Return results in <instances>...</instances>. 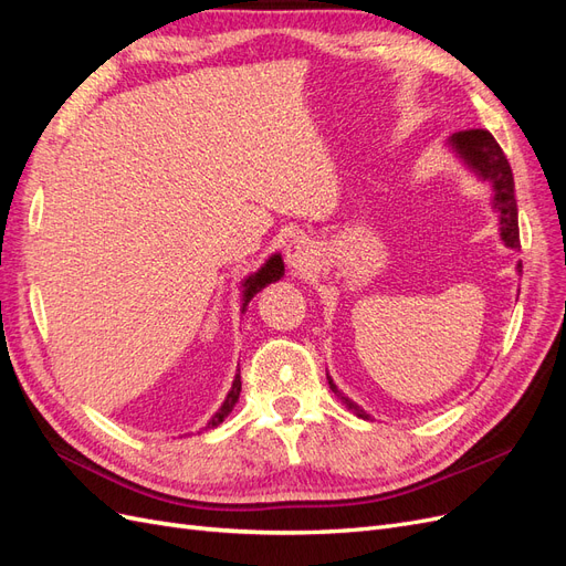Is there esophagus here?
Wrapping results in <instances>:
<instances>
[{"label": "esophagus", "instance_id": "34e87169", "mask_svg": "<svg viewBox=\"0 0 566 566\" xmlns=\"http://www.w3.org/2000/svg\"><path fill=\"white\" fill-rule=\"evenodd\" d=\"M285 262L297 273L306 271V269H312L316 262V250L304 235H297L285 245Z\"/></svg>", "mask_w": 566, "mask_h": 566}]
</instances>
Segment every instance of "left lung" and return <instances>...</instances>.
<instances>
[{
    "instance_id": "8db88e82",
    "label": "left lung",
    "mask_w": 566,
    "mask_h": 566,
    "mask_svg": "<svg viewBox=\"0 0 566 566\" xmlns=\"http://www.w3.org/2000/svg\"><path fill=\"white\" fill-rule=\"evenodd\" d=\"M449 144L458 153V158L465 163L479 179H484L493 186V210L499 212L503 243L512 250H520L515 179H512V169H510V163L505 158L503 148L486 129L455 132L449 139ZM517 269L522 271V264H517ZM328 385L335 391V397L349 410H354L358 418H364V420L370 418L364 408H358L352 399H347L345 394L337 389V385L331 380V375H328Z\"/></svg>"
}]
</instances>
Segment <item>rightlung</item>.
<instances>
[{
    "label": "right lung",
    "mask_w": 566,
    "mask_h": 566,
    "mask_svg": "<svg viewBox=\"0 0 566 566\" xmlns=\"http://www.w3.org/2000/svg\"><path fill=\"white\" fill-rule=\"evenodd\" d=\"M283 273H285V266H283L281 254H271L262 269H256V271L252 273V276H248V279L243 281V306H241V312H245L248 302H250L256 293H260L262 287H266L269 283L281 281ZM238 397H241V373H235L231 391L227 394L224 403H221V408L212 416V420L208 422V427H217L219 422H224V418L231 413L233 406L238 403Z\"/></svg>",
    "instance_id": "right-lung-1"
}]
</instances>
